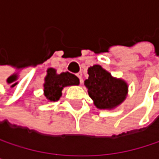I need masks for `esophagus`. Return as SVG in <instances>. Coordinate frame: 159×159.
Returning <instances> with one entry per match:
<instances>
[{
	"label": "esophagus",
	"mask_w": 159,
	"mask_h": 159,
	"mask_svg": "<svg viewBox=\"0 0 159 159\" xmlns=\"http://www.w3.org/2000/svg\"><path fill=\"white\" fill-rule=\"evenodd\" d=\"M76 75H77V77L80 79V83L82 84L83 83V75H82V72H79Z\"/></svg>",
	"instance_id": "34e87169"
}]
</instances>
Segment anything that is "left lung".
<instances>
[{"mask_svg": "<svg viewBox=\"0 0 159 159\" xmlns=\"http://www.w3.org/2000/svg\"><path fill=\"white\" fill-rule=\"evenodd\" d=\"M87 74L89 76L84 85L98 110H113L126 99L128 84L125 80L112 76L98 64L89 67Z\"/></svg>", "mask_w": 159, "mask_h": 159, "instance_id": "1", "label": "left lung"}]
</instances>
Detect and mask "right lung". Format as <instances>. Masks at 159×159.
<instances>
[{
    "instance_id": "obj_1",
    "label": "right lung",
    "mask_w": 159,
    "mask_h": 159,
    "mask_svg": "<svg viewBox=\"0 0 159 159\" xmlns=\"http://www.w3.org/2000/svg\"><path fill=\"white\" fill-rule=\"evenodd\" d=\"M79 83L78 77L69 72L57 74L56 69L48 68L43 84V91L46 101H58L62 95V89L64 87L78 85Z\"/></svg>"
}]
</instances>
